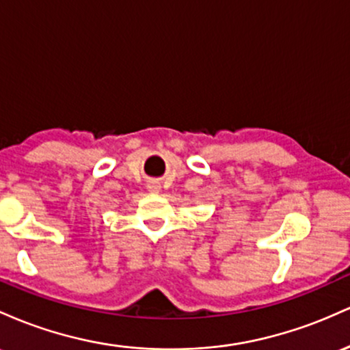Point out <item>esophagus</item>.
Segmentation results:
<instances>
[{
	"label": "esophagus",
	"mask_w": 350,
	"mask_h": 350,
	"mask_svg": "<svg viewBox=\"0 0 350 350\" xmlns=\"http://www.w3.org/2000/svg\"><path fill=\"white\" fill-rule=\"evenodd\" d=\"M160 188H162V187H160L159 182H148L147 183V190L152 191V193H159Z\"/></svg>",
	"instance_id": "esophagus-1"
}]
</instances>
